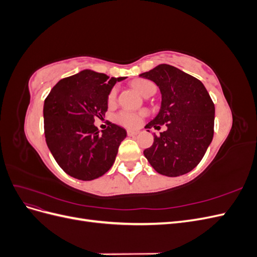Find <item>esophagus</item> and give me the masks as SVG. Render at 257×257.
<instances>
[{"instance_id": "1", "label": "esophagus", "mask_w": 257, "mask_h": 257, "mask_svg": "<svg viewBox=\"0 0 257 257\" xmlns=\"http://www.w3.org/2000/svg\"><path fill=\"white\" fill-rule=\"evenodd\" d=\"M138 133H139L138 131H131V130L127 131V135L128 136H136Z\"/></svg>"}]
</instances>
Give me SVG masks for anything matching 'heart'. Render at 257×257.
<instances>
[{
  "mask_svg": "<svg viewBox=\"0 0 257 257\" xmlns=\"http://www.w3.org/2000/svg\"><path fill=\"white\" fill-rule=\"evenodd\" d=\"M132 85H133V88L143 96H145L148 92H150L151 90L155 89L154 84L147 79L135 80ZM115 98H116V90H115V88H113L109 92V94H108V104L109 105L113 104ZM145 115H146L145 111H142V112L120 111L115 114L114 119L116 122L121 124V125H123V126L130 127V128H135V127H138L139 125H141L143 122V119L145 118Z\"/></svg>",
  "mask_w": 257,
  "mask_h": 257,
  "instance_id": "b5f03b06",
  "label": "heart"
}]
</instances>
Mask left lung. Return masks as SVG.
Wrapping results in <instances>:
<instances>
[{"label": "left lung", "instance_id": "1", "mask_svg": "<svg viewBox=\"0 0 257 257\" xmlns=\"http://www.w3.org/2000/svg\"><path fill=\"white\" fill-rule=\"evenodd\" d=\"M139 76L157 83L162 94L160 112L146 128L167 126L159 136L154 135L145 157L161 175L177 177L191 172L213 138L214 104L208 91L195 77L168 64Z\"/></svg>", "mask_w": 257, "mask_h": 257}]
</instances>
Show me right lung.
Wrapping results in <instances>:
<instances>
[{
	"label": "right lung",
	"mask_w": 257,
	"mask_h": 257,
	"mask_svg": "<svg viewBox=\"0 0 257 257\" xmlns=\"http://www.w3.org/2000/svg\"><path fill=\"white\" fill-rule=\"evenodd\" d=\"M123 79L84 69L61 79L46 97V143L59 166L71 177L93 180L114 163L126 132L110 122L99 133L94 119L105 115L108 94L114 83Z\"/></svg>",
	"instance_id": "obj_1"
}]
</instances>
